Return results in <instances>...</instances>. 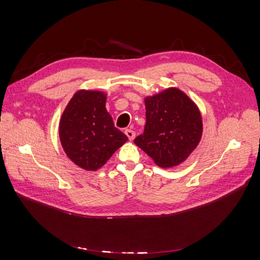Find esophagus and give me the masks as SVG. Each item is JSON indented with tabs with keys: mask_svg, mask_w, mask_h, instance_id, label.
<instances>
[{
	"mask_svg": "<svg viewBox=\"0 0 260 260\" xmlns=\"http://www.w3.org/2000/svg\"><path fill=\"white\" fill-rule=\"evenodd\" d=\"M124 133H125V136L128 137L129 141H132L133 139H135V137H136L135 131L131 130V129H125V130H124Z\"/></svg>",
	"mask_w": 260,
	"mask_h": 260,
	"instance_id": "esophagus-1",
	"label": "esophagus"
}]
</instances>
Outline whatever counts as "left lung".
Returning <instances> with one entry per match:
<instances>
[{"label":"left lung","mask_w":260,"mask_h":260,"mask_svg":"<svg viewBox=\"0 0 260 260\" xmlns=\"http://www.w3.org/2000/svg\"><path fill=\"white\" fill-rule=\"evenodd\" d=\"M146 123L135 143L161 168L183 162L198 147L203 135L200 109L178 88L144 99Z\"/></svg>","instance_id":"left-lung-1"}]
</instances>
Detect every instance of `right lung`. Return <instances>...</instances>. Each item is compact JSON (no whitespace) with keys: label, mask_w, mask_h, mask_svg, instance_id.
<instances>
[{"label":"right lung","mask_w":260,"mask_h":260,"mask_svg":"<svg viewBox=\"0 0 260 260\" xmlns=\"http://www.w3.org/2000/svg\"><path fill=\"white\" fill-rule=\"evenodd\" d=\"M107 94L79 90L70 99L59 120V140L68 158L78 167L96 171L128 141L106 111Z\"/></svg>","instance_id":"1"}]
</instances>
